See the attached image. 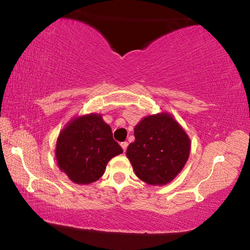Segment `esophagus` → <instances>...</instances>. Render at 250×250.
Returning <instances> with one entry per match:
<instances>
[{
  "mask_svg": "<svg viewBox=\"0 0 250 250\" xmlns=\"http://www.w3.org/2000/svg\"><path fill=\"white\" fill-rule=\"evenodd\" d=\"M121 147H122V149H124V151L125 152L126 147H128V142H126V141H125V142H121Z\"/></svg>",
  "mask_w": 250,
  "mask_h": 250,
  "instance_id": "34e87169",
  "label": "esophagus"
}]
</instances>
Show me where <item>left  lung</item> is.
<instances>
[{"label":"left lung","instance_id":"left-lung-1","mask_svg":"<svg viewBox=\"0 0 250 250\" xmlns=\"http://www.w3.org/2000/svg\"><path fill=\"white\" fill-rule=\"evenodd\" d=\"M134 138L126 149V156L135 175L147 184L168 183L188 161L189 139L167 113L146 117L135 125Z\"/></svg>","mask_w":250,"mask_h":250}]
</instances>
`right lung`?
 Listing matches in <instances>:
<instances>
[{
    "label": "right lung",
    "instance_id": "1",
    "mask_svg": "<svg viewBox=\"0 0 250 250\" xmlns=\"http://www.w3.org/2000/svg\"><path fill=\"white\" fill-rule=\"evenodd\" d=\"M122 152L99 115L76 118L62 131L56 145L58 167L77 184L98 180L108 161Z\"/></svg>",
    "mask_w": 250,
    "mask_h": 250
}]
</instances>
